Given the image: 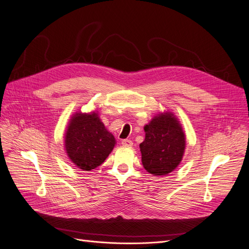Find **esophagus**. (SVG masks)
Segmentation results:
<instances>
[{
    "label": "esophagus",
    "instance_id": "1",
    "mask_svg": "<svg viewBox=\"0 0 249 249\" xmlns=\"http://www.w3.org/2000/svg\"><path fill=\"white\" fill-rule=\"evenodd\" d=\"M122 144H123L124 146H132L133 142H132L130 140H123V141H122Z\"/></svg>",
    "mask_w": 249,
    "mask_h": 249
}]
</instances>
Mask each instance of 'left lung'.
Segmentation results:
<instances>
[{"label": "left lung", "instance_id": "obj_1", "mask_svg": "<svg viewBox=\"0 0 249 249\" xmlns=\"http://www.w3.org/2000/svg\"><path fill=\"white\" fill-rule=\"evenodd\" d=\"M140 144L144 169L154 176H166L178 167L185 152L186 139L177 118L170 113L156 116L144 126Z\"/></svg>", "mask_w": 249, "mask_h": 249}]
</instances>
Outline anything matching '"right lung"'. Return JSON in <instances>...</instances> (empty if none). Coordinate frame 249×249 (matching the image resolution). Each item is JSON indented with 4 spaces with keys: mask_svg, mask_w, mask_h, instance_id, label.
<instances>
[{
    "mask_svg": "<svg viewBox=\"0 0 249 249\" xmlns=\"http://www.w3.org/2000/svg\"><path fill=\"white\" fill-rule=\"evenodd\" d=\"M109 133L95 113L76 114L66 134V149L70 159L80 169L89 171L103 164L115 146Z\"/></svg>",
    "mask_w": 249,
    "mask_h": 249,
    "instance_id": "add662e5",
    "label": "right lung"
}]
</instances>
